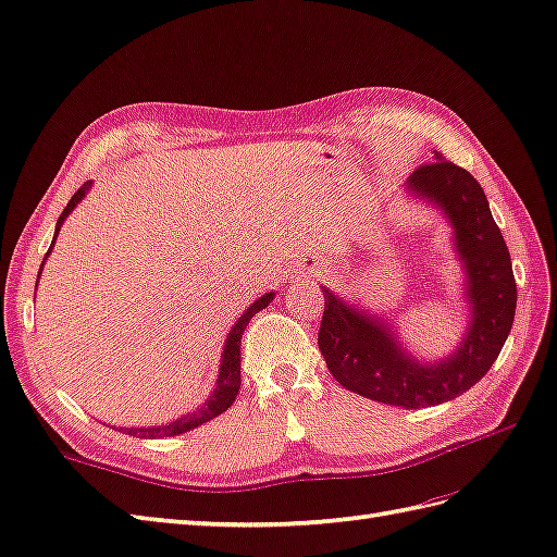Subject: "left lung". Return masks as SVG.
<instances>
[{
	"label": "left lung",
	"instance_id": "obj_1",
	"mask_svg": "<svg viewBox=\"0 0 557 557\" xmlns=\"http://www.w3.org/2000/svg\"><path fill=\"white\" fill-rule=\"evenodd\" d=\"M408 187L442 206L456 227V247L468 275L472 320L458 351L420 366L394 342L384 322L348 308L325 289L318 332L320 354L344 389L380 404L426 408L456 398L480 382L506 344L517 306V284L506 247L480 183L438 157L410 175Z\"/></svg>",
	"mask_w": 557,
	"mask_h": 557
}]
</instances>
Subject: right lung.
<instances>
[{
    "instance_id": "right-lung-1",
    "label": "right lung",
    "mask_w": 557,
    "mask_h": 557,
    "mask_svg": "<svg viewBox=\"0 0 557 557\" xmlns=\"http://www.w3.org/2000/svg\"><path fill=\"white\" fill-rule=\"evenodd\" d=\"M87 189H89V183H85L81 189H77V191L73 194L69 206H66V209H63V213H61V218H59V223H57V235H59L61 223H63V220H66V215L75 209V203L85 197ZM57 235H54V239H57ZM51 244H54V242H51ZM49 249H51V247H49ZM47 256H49V251L45 253V258H47ZM270 301H273V294L261 296V299H258L251 308H247V313H244V315L237 320V325L232 327L230 337H227V344H225V351H223V360H220L218 386H215L213 396H211L209 400H206V404H203L199 410H194V412H189V416L180 418V420H175V422H171V424L149 426V430H137V426H133V430H125V432L133 434V436H139V438H147V436H149V438H157V436H175V434L189 432V430H194V426H199V424H203V422L213 420L215 416H220V412H225V410L232 406V400L237 398L239 384H242V363H239L242 334H244V330H247L249 320L258 313V310H263Z\"/></svg>"
}]
</instances>
